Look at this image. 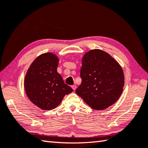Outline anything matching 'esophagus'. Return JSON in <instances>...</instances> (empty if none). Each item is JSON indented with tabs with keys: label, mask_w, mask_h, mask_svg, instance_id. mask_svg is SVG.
I'll use <instances>...</instances> for the list:
<instances>
[{
	"label": "esophagus",
	"mask_w": 148,
	"mask_h": 148,
	"mask_svg": "<svg viewBox=\"0 0 148 148\" xmlns=\"http://www.w3.org/2000/svg\"><path fill=\"white\" fill-rule=\"evenodd\" d=\"M72 89L74 90H75L76 89V85H72Z\"/></svg>",
	"instance_id": "34e87169"
}]
</instances>
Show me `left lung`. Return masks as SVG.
Segmentation results:
<instances>
[{
    "label": "left lung",
    "instance_id": "1",
    "mask_svg": "<svg viewBox=\"0 0 148 148\" xmlns=\"http://www.w3.org/2000/svg\"><path fill=\"white\" fill-rule=\"evenodd\" d=\"M80 76L82 84L76 92L93 109L102 110L114 105L123 92V69L102 50L94 49L84 55Z\"/></svg>",
    "mask_w": 148,
    "mask_h": 148
}]
</instances>
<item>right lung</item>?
Wrapping results in <instances>:
<instances>
[{"label": "right lung", "mask_w": 148, "mask_h": 148, "mask_svg": "<svg viewBox=\"0 0 148 148\" xmlns=\"http://www.w3.org/2000/svg\"><path fill=\"white\" fill-rule=\"evenodd\" d=\"M58 62L53 53L42 54L31 63L25 75L26 94L34 105L44 110L56 108L66 94L73 91L57 72Z\"/></svg>", "instance_id": "add662e5"}]
</instances>
